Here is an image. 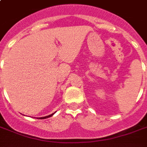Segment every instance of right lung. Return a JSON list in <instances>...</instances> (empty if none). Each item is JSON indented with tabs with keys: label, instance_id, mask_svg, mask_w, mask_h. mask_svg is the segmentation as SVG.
<instances>
[{
	"label": "right lung",
	"instance_id": "obj_1",
	"mask_svg": "<svg viewBox=\"0 0 147 147\" xmlns=\"http://www.w3.org/2000/svg\"><path fill=\"white\" fill-rule=\"evenodd\" d=\"M55 114V113H53V114H50V115H48V116H46V117H39V118L37 119H46V118H48V117H52L53 115V114Z\"/></svg>",
	"mask_w": 147,
	"mask_h": 147
}]
</instances>
